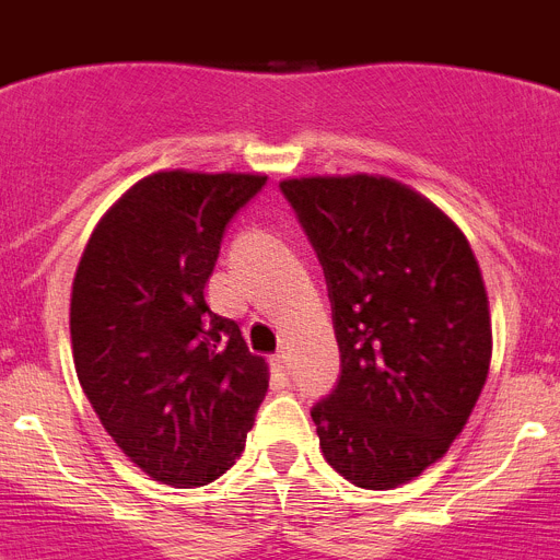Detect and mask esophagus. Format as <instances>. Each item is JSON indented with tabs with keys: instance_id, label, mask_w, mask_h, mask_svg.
Returning a JSON list of instances; mask_svg holds the SVG:
<instances>
[{
	"instance_id": "esophagus-1",
	"label": "esophagus",
	"mask_w": 560,
	"mask_h": 560,
	"mask_svg": "<svg viewBox=\"0 0 560 560\" xmlns=\"http://www.w3.org/2000/svg\"><path fill=\"white\" fill-rule=\"evenodd\" d=\"M275 368L277 370H283V373H289V368H291V355H289V350H277L275 353Z\"/></svg>"
}]
</instances>
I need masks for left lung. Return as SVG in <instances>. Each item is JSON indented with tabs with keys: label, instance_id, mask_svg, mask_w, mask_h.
Wrapping results in <instances>:
<instances>
[{
	"label": "left lung",
	"instance_id": "1",
	"mask_svg": "<svg viewBox=\"0 0 560 560\" xmlns=\"http://www.w3.org/2000/svg\"><path fill=\"white\" fill-rule=\"evenodd\" d=\"M280 190L323 264L339 341V381L311 409L319 448L359 488H398L448 452L488 378L477 257L446 212L387 176Z\"/></svg>",
	"mask_w": 560,
	"mask_h": 560
}]
</instances>
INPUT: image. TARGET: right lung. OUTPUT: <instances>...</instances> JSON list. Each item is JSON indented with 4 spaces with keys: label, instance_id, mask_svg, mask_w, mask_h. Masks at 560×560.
<instances>
[{
    "label": "right lung",
    "instance_id": "right-lung-1",
    "mask_svg": "<svg viewBox=\"0 0 560 560\" xmlns=\"http://www.w3.org/2000/svg\"><path fill=\"white\" fill-rule=\"evenodd\" d=\"M260 173L160 171L101 219L72 283L75 373L103 429L156 482L230 471L269 389V370L205 285Z\"/></svg>",
    "mask_w": 560,
    "mask_h": 560
}]
</instances>
